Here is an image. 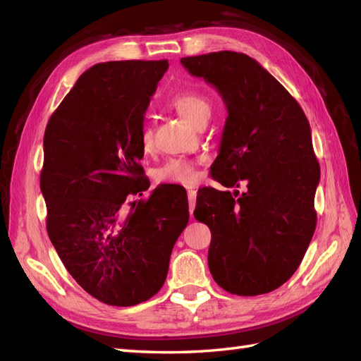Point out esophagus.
Segmentation results:
<instances>
[{"instance_id": "obj_1", "label": "esophagus", "mask_w": 361, "mask_h": 361, "mask_svg": "<svg viewBox=\"0 0 361 361\" xmlns=\"http://www.w3.org/2000/svg\"><path fill=\"white\" fill-rule=\"evenodd\" d=\"M195 199H197V191L188 190V200H190V214L192 215L194 207H195Z\"/></svg>"}]
</instances>
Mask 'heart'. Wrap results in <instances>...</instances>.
I'll return each mask as SVG.
<instances>
[{"mask_svg":"<svg viewBox=\"0 0 361 361\" xmlns=\"http://www.w3.org/2000/svg\"><path fill=\"white\" fill-rule=\"evenodd\" d=\"M171 106L178 111L179 116L187 118L190 123L195 126L211 113L209 99L199 92H183L178 94L176 97H173ZM140 143L145 154H150L154 150V130L149 126L141 129ZM155 179L162 183H179L185 185V187H192L199 180L197 164L182 158L170 159L164 166L157 169Z\"/></svg>","mask_w":361,"mask_h":361,"instance_id":"b5f03b06","label":"heart"}]
</instances>
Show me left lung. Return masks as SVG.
Here are the masks:
<instances>
[{
  "instance_id": "8db88e82",
  "label": "left lung",
  "mask_w": 361,
  "mask_h": 361,
  "mask_svg": "<svg viewBox=\"0 0 361 361\" xmlns=\"http://www.w3.org/2000/svg\"><path fill=\"white\" fill-rule=\"evenodd\" d=\"M223 97L227 118L212 178L231 191L202 188L194 216L211 228L207 253L224 290L255 297L286 283L316 227L321 169L309 120L267 69L245 54L220 51L180 59Z\"/></svg>"
}]
</instances>
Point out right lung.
<instances>
[{"label": "right lung", "instance_id": "right-lung-1", "mask_svg": "<svg viewBox=\"0 0 361 361\" xmlns=\"http://www.w3.org/2000/svg\"><path fill=\"white\" fill-rule=\"evenodd\" d=\"M167 60L106 61L85 71L51 116L40 190L47 231L76 283L108 305L129 307L167 279L174 243L188 224V199L149 188L140 159L145 114ZM130 204V203H129Z\"/></svg>", "mask_w": 361, "mask_h": 361}]
</instances>
